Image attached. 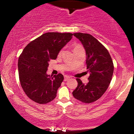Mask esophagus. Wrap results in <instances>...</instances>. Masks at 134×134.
Wrapping results in <instances>:
<instances>
[{
  "label": "esophagus",
  "mask_w": 134,
  "mask_h": 134,
  "mask_svg": "<svg viewBox=\"0 0 134 134\" xmlns=\"http://www.w3.org/2000/svg\"><path fill=\"white\" fill-rule=\"evenodd\" d=\"M69 79H70V77L68 76V75H65V77H64V81H66L68 80Z\"/></svg>",
  "instance_id": "esophagus-1"
}]
</instances>
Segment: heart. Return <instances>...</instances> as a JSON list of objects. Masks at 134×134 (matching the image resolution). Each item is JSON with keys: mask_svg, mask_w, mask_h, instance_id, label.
I'll use <instances>...</instances> for the list:
<instances>
[{"mask_svg": "<svg viewBox=\"0 0 134 134\" xmlns=\"http://www.w3.org/2000/svg\"><path fill=\"white\" fill-rule=\"evenodd\" d=\"M80 47H81V46H79V45H77V46H75V48H80ZM62 50H61V51L59 52V54H60L62 53Z\"/></svg>", "mask_w": 134, "mask_h": 134, "instance_id": "b5f03b06", "label": "heart"}]
</instances>
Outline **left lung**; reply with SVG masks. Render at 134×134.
<instances>
[{
	"label": "left lung",
	"instance_id": "left-lung-1",
	"mask_svg": "<svg viewBox=\"0 0 134 134\" xmlns=\"http://www.w3.org/2000/svg\"><path fill=\"white\" fill-rule=\"evenodd\" d=\"M74 36L86 51V65L90 75L86 85L76 79L78 85L72 95L81 102L91 103L99 99L109 87L114 72L113 62L108 49L92 35L77 32Z\"/></svg>",
	"mask_w": 134,
	"mask_h": 134
}]
</instances>
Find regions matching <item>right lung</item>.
I'll use <instances>...</instances> for the list:
<instances>
[{
  "label": "right lung",
  "instance_id": "add662e5",
  "mask_svg": "<svg viewBox=\"0 0 134 134\" xmlns=\"http://www.w3.org/2000/svg\"><path fill=\"white\" fill-rule=\"evenodd\" d=\"M73 34L46 32L29 43L18 60L19 81L25 94L38 104H46L55 98L64 79L62 74H46L48 62L55 60Z\"/></svg>",
  "mask_w": 134,
  "mask_h": 134
}]
</instances>
